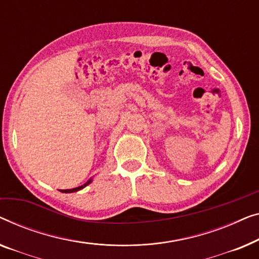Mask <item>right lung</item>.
<instances>
[{
    "label": "right lung",
    "instance_id": "right-lung-1",
    "mask_svg": "<svg viewBox=\"0 0 259 259\" xmlns=\"http://www.w3.org/2000/svg\"><path fill=\"white\" fill-rule=\"evenodd\" d=\"M93 182V178H90V180L87 182V183H84L83 185H81V187H77V188H74V189H67V190H60L61 192H65V194H69V192H76V191H79V190H82L83 188H85L87 185L88 184H90Z\"/></svg>",
    "mask_w": 259,
    "mask_h": 259
}]
</instances>
